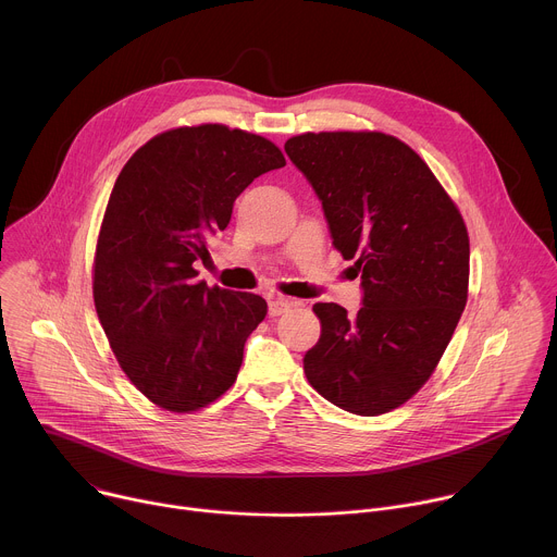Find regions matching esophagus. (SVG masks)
Masks as SVG:
<instances>
[{
	"label": "esophagus",
	"instance_id": "obj_1",
	"mask_svg": "<svg viewBox=\"0 0 557 557\" xmlns=\"http://www.w3.org/2000/svg\"><path fill=\"white\" fill-rule=\"evenodd\" d=\"M292 305H294V302H292V300H287V298L272 296V298H270V302H268V311H270V315H272V318H276V315H283Z\"/></svg>",
	"mask_w": 557,
	"mask_h": 557
}]
</instances>
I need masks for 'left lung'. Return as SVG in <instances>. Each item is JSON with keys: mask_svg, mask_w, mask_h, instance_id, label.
Returning <instances> with one entry per match:
<instances>
[{"mask_svg": "<svg viewBox=\"0 0 557 557\" xmlns=\"http://www.w3.org/2000/svg\"><path fill=\"white\" fill-rule=\"evenodd\" d=\"M285 152L315 189L333 246L361 272L357 315L315 302L322 333L305 374L357 416L387 413L433 374L468 298L463 218L429 165L376 131L305 133Z\"/></svg>", "mask_w": 557, "mask_h": 557, "instance_id": "8db88e82", "label": "left lung"}]
</instances>
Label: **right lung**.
Listing matches in <instances>:
<instances>
[{"mask_svg": "<svg viewBox=\"0 0 557 557\" xmlns=\"http://www.w3.org/2000/svg\"><path fill=\"white\" fill-rule=\"evenodd\" d=\"M285 165L265 137L224 124L152 137L120 172L98 235L94 300L131 383L154 405L189 413L237 379L244 344L268 313L248 292L198 281L207 239L237 196Z\"/></svg>", "mask_w": 557, "mask_h": 557, "instance_id": "add662e5", "label": "right lung"}]
</instances>
